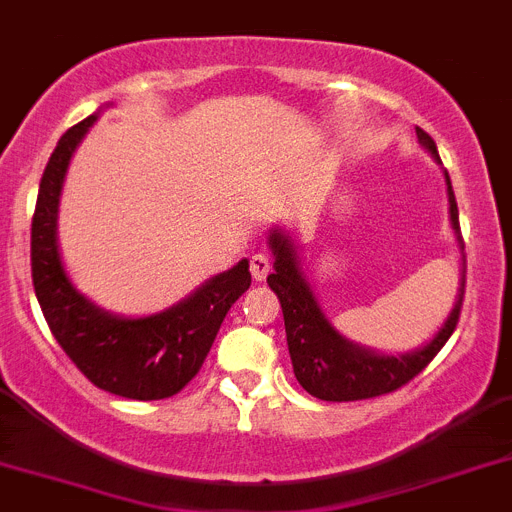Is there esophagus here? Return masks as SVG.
I'll return each instance as SVG.
<instances>
[{"instance_id": "1", "label": "esophagus", "mask_w": 512, "mask_h": 512, "mask_svg": "<svg viewBox=\"0 0 512 512\" xmlns=\"http://www.w3.org/2000/svg\"><path fill=\"white\" fill-rule=\"evenodd\" d=\"M271 271V259L269 256H264V253H256V256H251V274L256 281H264L266 276H269Z\"/></svg>"}]
</instances>
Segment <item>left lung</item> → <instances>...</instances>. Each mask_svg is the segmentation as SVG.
<instances>
[{"mask_svg": "<svg viewBox=\"0 0 512 512\" xmlns=\"http://www.w3.org/2000/svg\"><path fill=\"white\" fill-rule=\"evenodd\" d=\"M416 137L421 147L429 149L431 157L439 162L437 144L416 126ZM447 175V172H444ZM447 195H449V215H452V228L457 233L459 248L464 251L462 236H459V210L454 200L452 182L447 175ZM269 246L274 251V274H269V287L281 302L284 312V327H287L289 355H292L294 375L299 386L314 398L322 401H363V398L383 396L396 388L406 386L411 378L421 373L426 365L434 360V355L444 348V342L452 337L454 327L459 322L464 302V269L462 287H459L457 302L449 312L442 330L434 335V340L426 342L424 348L403 355H381L373 350H365L353 345L340 335L330 320L325 317L322 307L314 299L307 276L302 274V266L297 259V248L287 233L276 228L269 236ZM464 261V259H462Z\"/></svg>", "mask_w": 512, "mask_h": 512, "instance_id": "8db88e82", "label": "left lung"}]
</instances>
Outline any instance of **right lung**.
<instances>
[{
	"instance_id": "right-lung-1",
	"label": "right lung",
	"mask_w": 512,
	"mask_h": 512,
	"mask_svg": "<svg viewBox=\"0 0 512 512\" xmlns=\"http://www.w3.org/2000/svg\"><path fill=\"white\" fill-rule=\"evenodd\" d=\"M98 114L70 126L42 172L32 215V284L45 322L93 386L134 401L180 393L203 368L228 309L251 287L248 261L213 276L175 307L152 317H116L88 302L68 279L58 251V203L75 147Z\"/></svg>"
}]
</instances>
